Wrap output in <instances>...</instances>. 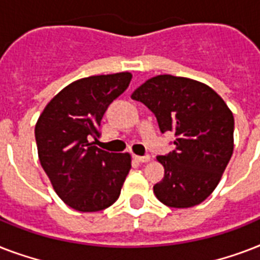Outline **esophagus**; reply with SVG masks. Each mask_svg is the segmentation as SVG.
<instances>
[{"mask_svg":"<svg viewBox=\"0 0 260 260\" xmlns=\"http://www.w3.org/2000/svg\"><path fill=\"white\" fill-rule=\"evenodd\" d=\"M134 159L139 163H147L150 162V155H146V156H138V155H134Z\"/></svg>","mask_w":260,"mask_h":260,"instance_id":"34e87169","label":"esophagus"}]
</instances>
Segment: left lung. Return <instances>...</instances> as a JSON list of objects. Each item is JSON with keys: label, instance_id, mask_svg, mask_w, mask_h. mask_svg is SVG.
Listing matches in <instances>:
<instances>
[{"label": "left lung", "instance_id": "obj_1", "mask_svg": "<svg viewBox=\"0 0 260 260\" xmlns=\"http://www.w3.org/2000/svg\"><path fill=\"white\" fill-rule=\"evenodd\" d=\"M132 100L156 116L163 134L173 131L175 150L158 156L165 178L154 186L170 208H191L209 197L234 152V114L208 85L163 74L139 86Z\"/></svg>", "mask_w": 260, "mask_h": 260}]
</instances>
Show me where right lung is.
<instances>
[{
	"label": "right lung",
	"mask_w": 260,
	"mask_h": 260,
	"mask_svg": "<svg viewBox=\"0 0 260 260\" xmlns=\"http://www.w3.org/2000/svg\"><path fill=\"white\" fill-rule=\"evenodd\" d=\"M131 73L93 75L62 89L35 126L39 160L55 193L79 212L106 209L117 201L131 170V155L94 146L106 108L129 86Z\"/></svg>",
	"instance_id": "add662e5"
}]
</instances>
